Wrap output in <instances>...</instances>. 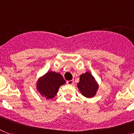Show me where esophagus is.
<instances>
[{"label":"esophagus","instance_id":"1","mask_svg":"<svg viewBox=\"0 0 134 134\" xmlns=\"http://www.w3.org/2000/svg\"><path fill=\"white\" fill-rule=\"evenodd\" d=\"M74 80H67V84H68V85H73L74 84Z\"/></svg>","mask_w":134,"mask_h":134}]
</instances>
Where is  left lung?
Returning <instances> with one entry per match:
<instances>
[{
	"mask_svg": "<svg viewBox=\"0 0 134 134\" xmlns=\"http://www.w3.org/2000/svg\"><path fill=\"white\" fill-rule=\"evenodd\" d=\"M78 87L82 95L87 98H92L96 95L98 86L93 76L90 73L87 72L80 75Z\"/></svg>",
	"mask_w": 134,
	"mask_h": 134,
	"instance_id": "obj_1",
	"label": "left lung"
}]
</instances>
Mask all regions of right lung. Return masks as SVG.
<instances>
[{
    "label": "right lung",
    "instance_id": "obj_1",
    "mask_svg": "<svg viewBox=\"0 0 134 134\" xmlns=\"http://www.w3.org/2000/svg\"><path fill=\"white\" fill-rule=\"evenodd\" d=\"M65 83V80L58 73L50 71L38 81L37 90L46 98H53L57 93L58 88Z\"/></svg>",
    "mask_w": 134,
    "mask_h": 134
}]
</instances>
